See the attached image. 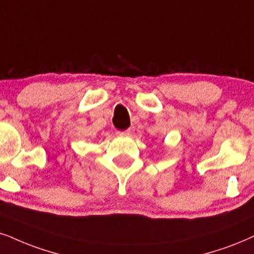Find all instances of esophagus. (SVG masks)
I'll return each mask as SVG.
<instances>
[{
	"label": "esophagus",
	"mask_w": 254,
	"mask_h": 254,
	"mask_svg": "<svg viewBox=\"0 0 254 254\" xmlns=\"http://www.w3.org/2000/svg\"><path fill=\"white\" fill-rule=\"evenodd\" d=\"M117 134H118V136H121V137L129 136V134H130V130L127 129V130H124V131H117Z\"/></svg>",
	"instance_id": "1"
}]
</instances>
